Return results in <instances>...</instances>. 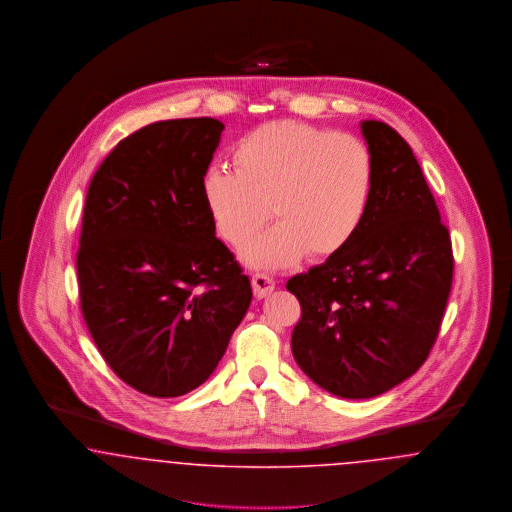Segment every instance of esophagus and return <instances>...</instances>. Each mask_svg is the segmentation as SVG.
Wrapping results in <instances>:
<instances>
[{"mask_svg":"<svg viewBox=\"0 0 512 512\" xmlns=\"http://www.w3.org/2000/svg\"><path fill=\"white\" fill-rule=\"evenodd\" d=\"M251 282H253V293H255L257 299L267 297L274 290V280L268 278L265 274H255Z\"/></svg>","mask_w":512,"mask_h":512,"instance_id":"esophagus-1","label":"esophagus"}]
</instances>
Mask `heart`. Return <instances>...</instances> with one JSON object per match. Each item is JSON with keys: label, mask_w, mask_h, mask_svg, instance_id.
I'll return each mask as SVG.
<instances>
[{"label": "heart", "mask_w": 512, "mask_h": 512, "mask_svg": "<svg viewBox=\"0 0 512 512\" xmlns=\"http://www.w3.org/2000/svg\"><path fill=\"white\" fill-rule=\"evenodd\" d=\"M234 165L207 167L201 197L217 236L232 245L265 224L272 201L280 224L245 247L253 267H292L307 253L318 261L336 257L365 222L374 163L353 134L268 122L236 144Z\"/></svg>", "instance_id": "b5f03b06"}]
</instances>
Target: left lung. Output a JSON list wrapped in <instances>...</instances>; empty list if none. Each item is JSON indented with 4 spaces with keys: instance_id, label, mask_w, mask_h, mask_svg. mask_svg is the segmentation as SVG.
<instances>
[{
    "instance_id": "obj_1",
    "label": "left lung",
    "mask_w": 512,
    "mask_h": 512,
    "mask_svg": "<svg viewBox=\"0 0 512 512\" xmlns=\"http://www.w3.org/2000/svg\"><path fill=\"white\" fill-rule=\"evenodd\" d=\"M374 163L365 222L326 263L288 280L301 305L295 363L343 399L376 397L428 359L453 282V249L411 146L361 122Z\"/></svg>"
}]
</instances>
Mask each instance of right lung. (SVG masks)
I'll return each instance as SVG.
<instances>
[{"mask_svg": "<svg viewBox=\"0 0 512 512\" xmlns=\"http://www.w3.org/2000/svg\"><path fill=\"white\" fill-rule=\"evenodd\" d=\"M222 130L211 117L147 124L105 157L86 195L80 309L105 363L151 397L201 386L253 297L201 197Z\"/></svg>", "mask_w": 512, "mask_h": 512, "instance_id": "right-lung-1", "label": "right lung"}]
</instances>
